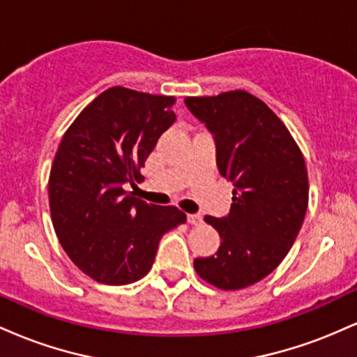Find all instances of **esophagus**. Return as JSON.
Masks as SVG:
<instances>
[{
  "instance_id": "obj_1",
  "label": "esophagus",
  "mask_w": 357,
  "mask_h": 357,
  "mask_svg": "<svg viewBox=\"0 0 357 357\" xmlns=\"http://www.w3.org/2000/svg\"><path fill=\"white\" fill-rule=\"evenodd\" d=\"M202 215H188V223L191 225H202Z\"/></svg>"
}]
</instances>
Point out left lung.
I'll return each instance as SVG.
<instances>
[{
  "label": "left lung",
  "mask_w": 357,
  "mask_h": 357,
  "mask_svg": "<svg viewBox=\"0 0 357 357\" xmlns=\"http://www.w3.org/2000/svg\"><path fill=\"white\" fill-rule=\"evenodd\" d=\"M184 104L211 132L220 174L235 186L227 216H204L221 245L195 268L221 290L245 289L272 273L297 238L309 203L304 155L284 122L245 90Z\"/></svg>",
  "instance_id": "1"
}]
</instances>
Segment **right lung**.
<instances>
[{
    "mask_svg": "<svg viewBox=\"0 0 357 357\" xmlns=\"http://www.w3.org/2000/svg\"><path fill=\"white\" fill-rule=\"evenodd\" d=\"M174 97L112 87L79 114L61 137L48 179L53 228L82 272L126 285L149 272L162 235L186 221L126 191L158 139L174 124Z\"/></svg>",
    "mask_w": 357,
    "mask_h": 357,
    "instance_id": "add662e5",
    "label": "right lung"
}]
</instances>
